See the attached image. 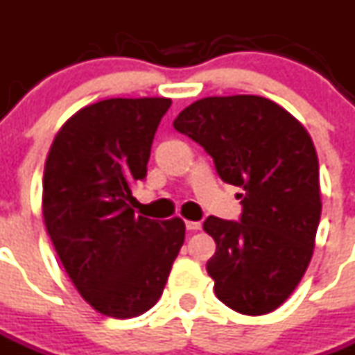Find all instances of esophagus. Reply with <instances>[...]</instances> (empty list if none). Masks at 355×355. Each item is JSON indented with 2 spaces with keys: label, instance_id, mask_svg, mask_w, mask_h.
Returning a JSON list of instances; mask_svg holds the SVG:
<instances>
[{
  "label": "esophagus",
  "instance_id": "1",
  "mask_svg": "<svg viewBox=\"0 0 355 355\" xmlns=\"http://www.w3.org/2000/svg\"><path fill=\"white\" fill-rule=\"evenodd\" d=\"M186 227H187V231H198V229L202 227V223L200 222H189V220H187Z\"/></svg>",
  "mask_w": 355,
  "mask_h": 355
}]
</instances>
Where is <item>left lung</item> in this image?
Segmentation results:
<instances>
[{"instance_id":"obj_1","label":"left lung","mask_w":355,"mask_h":355,"mask_svg":"<svg viewBox=\"0 0 355 355\" xmlns=\"http://www.w3.org/2000/svg\"><path fill=\"white\" fill-rule=\"evenodd\" d=\"M175 130L213 157L223 182L242 187L240 222L207 216L216 252L214 294L247 315L293 294L314 251L321 216L320 164L302 122L258 95L205 97L178 113Z\"/></svg>"}]
</instances>
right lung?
Here are the masks:
<instances>
[{"label":"right lung","mask_w":355,"mask_h":355,"mask_svg":"<svg viewBox=\"0 0 355 355\" xmlns=\"http://www.w3.org/2000/svg\"><path fill=\"white\" fill-rule=\"evenodd\" d=\"M169 106L166 97L90 104L62 124L44 164L50 240L79 294L110 318H135L159 302L186 236L180 218L135 216L130 205Z\"/></svg>","instance_id":"right-lung-1"}]
</instances>
